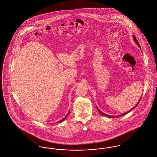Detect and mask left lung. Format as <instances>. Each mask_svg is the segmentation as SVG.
<instances>
[{"label":"left lung","instance_id":"8db88e82","mask_svg":"<svg viewBox=\"0 0 157 157\" xmlns=\"http://www.w3.org/2000/svg\"><path fill=\"white\" fill-rule=\"evenodd\" d=\"M133 39H134V40H135V42L136 43V44L140 48H141L140 46V44L139 43V42H138V41H137V39L136 38L135 36V35H133ZM141 98V97L140 98V100L139 101V102L137 103V104L135 106L133 107V108H132L131 109H130L129 111H128V112H126V113H123V114H121V115H117V116H111V115H107V114H104V113H103V112H101L99 109H98V107H97V109H98V111L99 112V113L100 114H101V115H105V116H106V117H108V118H118V117H122V116H123V115H126V114H128V113H129L130 111H132L133 109H134V108H135L137 106V105L139 104V102L140 101V100Z\"/></svg>","mask_w":157,"mask_h":157}]
</instances>
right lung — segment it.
Instances as JSON below:
<instances>
[{
	"instance_id": "add662e5",
	"label": "right lung",
	"mask_w": 157,
	"mask_h": 157,
	"mask_svg": "<svg viewBox=\"0 0 157 157\" xmlns=\"http://www.w3.org/2000/svg\"><path fill=\"white\" fill-rule=\"evenodd\" d=\"M69 113H70V111H69V112H68V114H67V115H66V116H65V117H64V118H63V119H61V121H59V122H59V123H61V122H63V121H64V120H65V118H67V116H68V114H69Z\"/></svg>"
}]
</instances>
